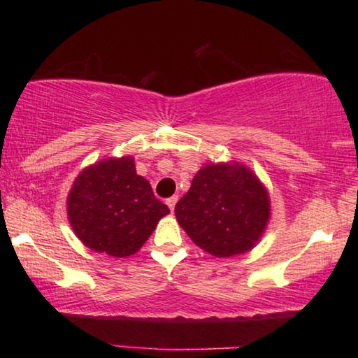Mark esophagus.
I'll return each instance as SVG.
<instances>
[{"instance_id":"esophagus-1","label":"esophagus","mask_w":358,"mask_h":358,"mask_svg":"<svg viewBox=\"0 0 358 358\" xmlns=\"http://www.w3.org/2000/svg\"><path fill=\"white\" fill-rule=\"evenodd\" d=\"M176 202H178V195H173V197H169L168 200H166V203H168V207L171 208V212H174Z\"/></svg>"}]
</instances>
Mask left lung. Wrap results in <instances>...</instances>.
Wrapping results in <instances>:
<instances>
[{
  "instance_id": "1",
  "label": "left lung",
  "mask_w": 358,
  "mask_h": 358,
  "mask_svg": "<svg viewBox=\"0 0 358 358\" xmlns=\"http://www.w3.org/2000/svg\"><path fill=\"white\" fill-rule=\"evenodd\" d=\"M174 212L197 246L212 256L229 257L259 241L271 203L267 190L243 164H207Z\"/></svg>"
}]
</instances>
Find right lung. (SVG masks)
Listing matches in <instances>:
<instances>
[{"instance_id":"right-lung-1","label":"right lung","mask_w":358,"mask_h":358,"mask_svg":"<svg viewBox=\"0 0 358 358\" xmlns=\"http://www.w3.org/2000/svg\"><path fill=\"white\" fill-rule=\"evenodd\" d=\"M169 213L148 180L136 174L134 158L104 159L83 171L68 197V217L90 249L114 257L135 254Z\"/></svg>"}]
</instances>
